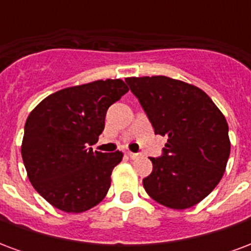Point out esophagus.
I'll use <instances>...</instances> for the list:
<instances>
[{
    "label": "esophagus",
    "mask_w": 251,
    "mask_h": 251,
    "mask_svg": "<svg viewBox=\"0 0 251 251\" xmlns=\"http://www.w3.org/2000/svg\"><path fill=\"white\" fill-rule=\"evenodd\" d=\"M127 156H129L131 160H137V158L141 157V154H140V153H133V152H127Z\"/></svg>",
    "instance_id": "1"
}]
</instances>
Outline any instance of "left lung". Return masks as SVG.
Segmentation results:
<instances>
[{"instance_id": "obj_1", "label": "left lung", "mask_w": 251, "mask_h": 251, "mask_svg": "<svg viewBox=\"0 0 251 251\" xmlns=\"http://www.w3.org/2000/svg\"><path fill=\"white\" fill-rule=\"evenodd\" d=\"M151 121L154 134L167 136L152 174L142 180L160 204L184 210L198 204L221 181L230 156L228 125L200 88L168 76L126 77Z\"/></svg>"}]
</instances>
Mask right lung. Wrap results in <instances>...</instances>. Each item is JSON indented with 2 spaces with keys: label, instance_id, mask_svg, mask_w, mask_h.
Listing matches in <instances>:
<instances>
[{
  "label": "right lung",
  "instance_id": "add662e5",
  "mask_svg": "<svg viewBox=\"0 0 251 251\" xmlns=\"http://www.w3.org/2000/svg\"><path fill=\"white\" fill-rule=\"evenodd\" d=\"M129 88L106 79L51 94L25 122L21 156L35 189L64 212H83L103 199L122 153L93 152L106 113Z\"/></svg>",
  "mask_w": 251,
  "mask_h": 251
}]
</instances>
